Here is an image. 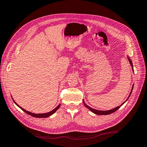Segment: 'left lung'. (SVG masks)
I'll list each match as a JSON object with an SVG mask.
<instances>
[{"label": "left lung", "mask_w": 147, "mask_h": 147, "mask_svg": "<svg viewBox=\"0 0 147 147\" xmlns=\"http://www.w3.org/2000/svg\"><path fill=\"white\" fill-rule=\"evenodd\" d=\"M128 61H130V65H131V67H132V69H133V64H132V62H131V59L128 58ZM133 88H134V86H132V88H131V92H130V94H129V96H128V98L130 97V94H131V92H132V89H133ZM127 98V99H128ZM125 101V102H126ZM83 102H84V105H85V106L87 108H88L89 110H90L91 111H92V112L93 113H95V114H96V115H109V114H111V113H113V112H115V111H117V110L118 109H119L120 108V107L123 105V104L124 103V102H123V104H121V106H117V107H116L115 108H113V109H110V110H108V111H102V110H97V109H93V108H91V107H89V106H88V105H87V104L84 102V100H83Z\"/></svg>", "instance_id": "obj_1"}]
</instances>
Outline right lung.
Here are the masks:
<instances>
[{"mask_svg":"<svg viewBox=\"0 0 147 147\" xmlns=\"http://www.w3.org/2000/svg\"><path fill=\"white\" fill-rule=\"evenodd\" d=\"M13 102H15V104H16V105L18 106V107H19L20 108H21L22 110H23V111H24V112L25 113H26L27 114H28V115H31V116H32V117H37V118H46V117H49V116H51V115H53V113H54L56 111V110L57 109H58L59 108V106H60V104H59V105L56 107V108H55V109H54L53 111H50V112H48V113H39V114H37V113H31V112H30V111H26V110H25V109H23V108H22L21 106H19L18 104H17L16 102H15L14 100H13Z\"/></svg>","mask_w":147,"mask_h":147,"instance_id":"1","label":"right lung"}]
</instances>
